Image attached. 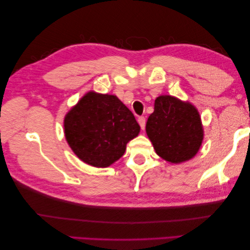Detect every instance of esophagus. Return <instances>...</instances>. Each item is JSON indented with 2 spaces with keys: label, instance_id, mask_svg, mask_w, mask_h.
I'll list each match as a JSON object with an SVG mask.
<instances>
[{
  "label": "esophagus",
  "instance_id": "obj_1",
  "mask_svg": "<svg viewBox=\"0 0 250 250\" xmlns=\"http://www.w3.org/2000/svg\"><path fill=\"white\" fill-rule=\"evenodd\" d=\"M139 124H140V125H141V129L142 130H144L145 129V125H146V119H145V117H139Z\"/></svg>",
  "mask_w": 250,
  "mask_h": 250
}]
</instances>
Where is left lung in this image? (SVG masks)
I'll list each match as a JSON object with an SVG mask.
<instances>
[{
	"label": "left lung",
	"instance_id": "8db88e82",
	"mask_svg": "<svg viewBox=\"0 0 250 250\" xmlns=\"http://www.w3.org/2000/svg\"><path fill=\"white\" fill-rule=\"evenodd\" d=\"M146 133L159 157L182 163L198 153L204 137L198 109L172 95H160L148 117Z\"/></svg>",
	"mask_w": 250,
	"mask_h": 250
}]
</instances>
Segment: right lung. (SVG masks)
Returning <instances> with one entry per match:
<instances>
[{
    "label": "right lung",
    "mask_w": 250,
    "mask_h": 250,
    "mask_svg": "<svg viewBox=\"0 0 250 250\" xmlns=\"http://www.w3.org/2000/svg\"><path fill=\"white\" fill-rule=\"evenodd\" d=\"M140 130L132 111L111 94L89 91L64 117L67 144L95 167H107L120 159Z\"/></svg>",
    "instance_id": "1"
}]
</instances>
